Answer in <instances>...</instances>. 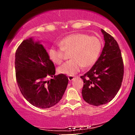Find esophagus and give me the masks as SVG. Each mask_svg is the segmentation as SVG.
I'll return each instance as SVG.
<instances>
[{
  "instance_id": "1",
  "label": "esophagus",
  "mask_w": 135,
  "mask_h": 135,
  "mask_svg": "<svg viewBox=\"0 0 135 135\" xmlns=\"http://www.w3.org/2000/svg\"><path fill=\"white\" fill-rule=\"evenodd\" d=\"M68 78H69V81H72V80L74 79V77L73 76V75H69V76L68 77Z\"/></svg>"
}]
</instances>
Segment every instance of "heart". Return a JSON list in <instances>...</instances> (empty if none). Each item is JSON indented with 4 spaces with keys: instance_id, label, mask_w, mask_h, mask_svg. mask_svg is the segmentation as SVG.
<instances>
[{
    "instance_id": "1",
    "label": "heart",
    "mask_w": 135,
    "mask_h": 135,
    "mask_svg": "<svg viewBox=\"0 0 135 135\" xmlns=\"http://www.w3.org/2000/svg\"><path fill=\"white\" fill-rule=\"evenodd\" d=\"M60 48L52 46L48 56L52 63L60 65L64 59V52H70V60L60 66V74L73 75L83 68L91 66L97 61L102 50V42L95 36L81 33H72L58 42Z\"/></svg>"
}]
</instances>
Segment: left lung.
<instances>
[{
    "instance_id": "8db88e82",
    "label": "left lung",
    "mask_w": 135,
    "mask_h": 135,
    "mask_svg": "<svg viewBox=\"0 0 135 135\" xmlns=\"http://www.w3.org/2000/svg\"><path fill=\"white\" fill-rule=\"evenodd\" d=\"M105 46L97 62L84 75L82 94L89 104L100 106L115 97L121 86L124 63L119 44L112 36L102 29Z\"/></svg>"
}]
</instances>
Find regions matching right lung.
<instances>
[{
    "instance_id": "add662e5",
    "label": "right lung",
    "mask_w": 135,
    "mask_h": 135,
    "mask_svg": "<svg viewBox=\"0 0 135 135\" xmlns=\"http://www.w3.org/2000/svg\"><path fill=\"white\" fill-rule=\"evenodd\" d=\"M17 84L29 103L41 108H50L62 98L69 79L65 74L55 75V66L38 42L24 40L15 54ZM48 76L52 77L47 81Z\"/></svg>"
}]
</instances>
